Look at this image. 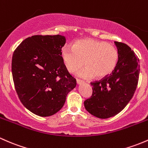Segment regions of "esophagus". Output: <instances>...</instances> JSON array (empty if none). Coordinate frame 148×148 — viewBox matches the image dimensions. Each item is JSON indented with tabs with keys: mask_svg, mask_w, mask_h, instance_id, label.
Wrapping results in <instances>:
<instances>
[{
	"mask_svg": "<svg viewBox=\"0 0 148 148\" xmlns=\"http://www.w3.org/2000/svg\"><path fill=\"white\" fill-rule=\"evenodd\" d=\"M82 83H83V81H82V80L77 79V85H81Z\"/></svg>",
	"mask_w": 148,
	"mask_h": 148,
	"instance_id": "obj_1",
	"label": "esophagus"
}]
</instances>
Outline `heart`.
<instances>
[{
  "instance_id": "1",
  "label": "heart",
  "mask_w": 148,
  "mask_h": 148,
  "mask_svg": "<svg viewBox=\"0 0 148 148\" xmlns=\"http://www.w3.org/2000/svg\"><path fill=\"white\" fill-rule=\"evenodd\" d=\"M61 58L67 71L71 73L85 67L77 75L83 79L96 76L102 79L112 73L118 65L119 53L113 45L106 41L86 38L76 41L73 47L61 50Z\"/></svg>"
}]
</instances>
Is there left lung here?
Segmentation results:
<instances>
[{
    "instance_id": "1",
    "label": "left lung",
    "mask_w": 148,
    "mask_h": 148,
    "mask_svg": "<svg viewBox=\"0 0 148 148\" xmlns=\"http://www.w3.org/2000/svg\"><path fill=\"white\" fill-rule=\"evenodd\" d=\"M119 60L112 74L91 83L92 96L84 102L86 110L100 119L115 116L128 104L138 83L140 61L132 49L115 41Z\"/></svg>"
}]
</instances>
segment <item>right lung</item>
<instances>
[{
    "mask_svg": "<svg viewBox=\"0 0 148 148\" xmlns=\"http://www.w3.org/2000/svg\"><path fill=\"white\" fill-rule=\"evenodd\" d=\"M65 36H33L25 39L12 58V75L21 103L41 117L54 115L63 107L76 86L61 58Z\"/></svg>",
    "mask_w": 148,
    "mask_h": 148,
    "instance_id": "obj_1",
    "label": "right lung"
}]
</instances>
